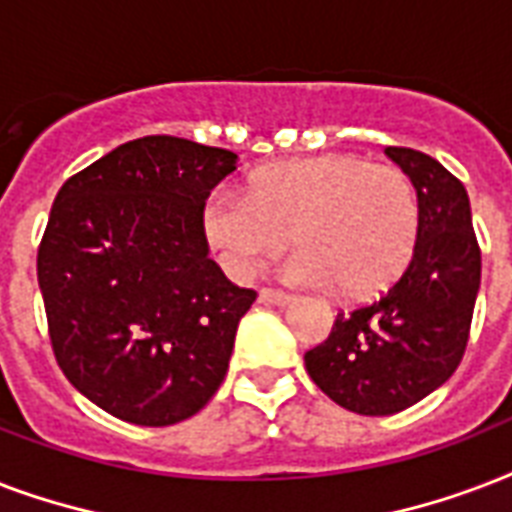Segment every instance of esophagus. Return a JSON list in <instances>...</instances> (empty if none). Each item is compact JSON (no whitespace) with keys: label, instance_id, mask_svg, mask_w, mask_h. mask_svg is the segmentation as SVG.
Masks as SVG:
<instances>
[{"label":"esophagus","instance_id":"1","mask_svg":"<svg viewBox=\"0 0 512 512\" xmlns=\"http://www.w3.org/2000/svg\"><path fill=\"white\" fill-rule=\"evenodd\" d=\"M261 301H269V304H275V307H285V304H291L293 296L285 291H275V288H261L259 291Z\"/></svg>","mask_w":512,"mask_h":512}]
</instances>
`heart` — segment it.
Listing matches in <instances>:
<instances>
[{"instance_id":"1","label":"heart","mask_w":512,"mask_h":512,"mask_svg":"<svg viewBox=\"0 0 512 512\" xmlns=\"http://www.w3.org/2000/svg\"><path fill=\"white\" fill-rule=\"evenodd\" d=\"M417 186L406 170L360 154H320L256 170L243 192L213 189L202 232L237 277H251L293 240V283L336 288L350 299L384 291L417 251Z\"/></svg>"}]
</instances>
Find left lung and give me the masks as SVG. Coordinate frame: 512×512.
<instances>
[{
	"instance_id": "8db88e82",
	"label": "left lung",
	"mask_w": 512,
	"mask_h": 512,
	"mask_svg": "<svg viewBox=\"0 0 512 512\" xmlns=\"http://www.w3.org/2000/svg\"><path fill=\"white\" fill-rule=\"evenodd\" d=\"M384 152L417 186V251L390 291L339 312L326 342L304 352L312 382L363 417L398 414L457 371L481 285V248L462 181L417 149Z\"/></svg>"
}]
</instances>
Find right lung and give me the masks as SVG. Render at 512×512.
Masks as SVG:
<instances>
[{
	"instance_id": "1",
	"label": "right lung",
	"mask_w": 512,
	"mask_h": 512,
	"mask_svg": "<svg viewBox=\"0 0 512 512\" xmlns=\"http://www.w3.org/2000/svg\"><path fill=\"white\" fill-rule=\"evenodd\" d=\"M237 154L176 136L117 146L58 189L37 251L63 376L112 417L168 427L224 382L256 291L208 256L200 208Z\"/></svg>"
}]
</instances>
